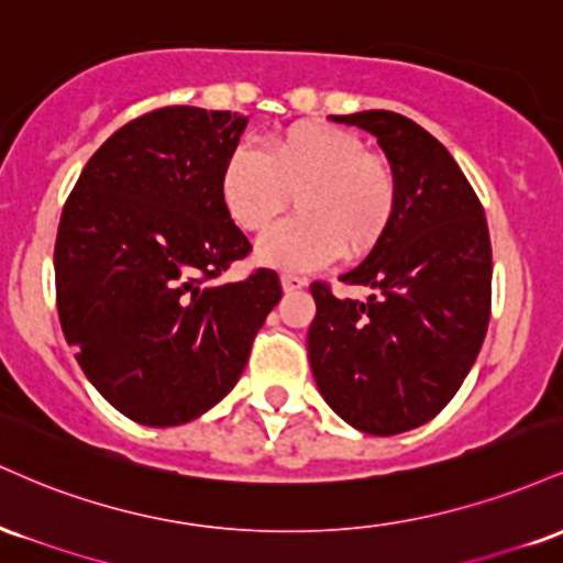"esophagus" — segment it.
<instances>
[{
    "label": "esophagus",
    "mask_w": 563,
    "mask_h": 563,
    "mask_svg": "<svg viewBox=\"0 0 563 563\" xmlns=\"http://www.w3.org/2000/svg\"><path fill=\"white\" fill-rule=\"evenodd\" d=\"M280 283H283V290H286V294H290V290H301L303 286H307V280L299 275H283Z\"/></svg>",
    "instance_id": "1"
}]
</instances>
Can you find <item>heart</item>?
I'll list each match as a JSON object with an SVG mask.
<instances>
[{
	"label": "heart",
	"mask_w": 563,
	"mask_h": 563,
	"mask_svg": "<svg viewBox=\"0 0 563 563\" xmlns=\"http://www.w3.org/2000/svg\"><path fill=\"white\" fill-rule=\"evenodd\" d=\"M219 196L232 222L260 232L296 196L294 219L256 243V260L288 273L357 260L376 249L399 206V179L386 158L367 153L354 132L333 124H296L269 153L241 142L219 174Z\"/></svg>",
	"instance_id": "1"
}]
</instances>
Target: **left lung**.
I'll list each match as a JSON object with an SVG mask.
<instances>
[{
    "mask_svg": "<svg viewBox=\"0 0 563 563\" xmlns=\"http://www.w3.org/2000/svg\"><path fill=\"white\" fill-rule=\"evenodd\" d=\"M376 134L399 179L389 232L339 299L314 280L318 314L307 333L309 363L325 402L365 434L391 437L439 416L461 389L493 307V245L474 187L448 147L391 111L331 115Z\"/></svg>",
    "mask_w": 563,
    "mask_h": 563,
    "instance_id": "1",
    "label": "left lung"
}]
</instances>
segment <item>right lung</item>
I'll use <instances>...</instances> for the list:
<instances>
[{
    "label": "right lung",
    "instance_id": "obj_1",
    "mask_svg": "<svg viewBox=\"0 0 563 563\" xmlns=\"http://www.w3.org/2000/svg\"><path fill=\"white\" fill-rule=\"evenodd\" d=\"M245 124L192 106L140 115L97 147L63 206V333L95 389L142 426H179L214 407L283 296L275 269L217 283L251 254L219 196Z\"/></svg>",
    "mask_w": 563,
    "mask_h": 563
}]
</instances>
